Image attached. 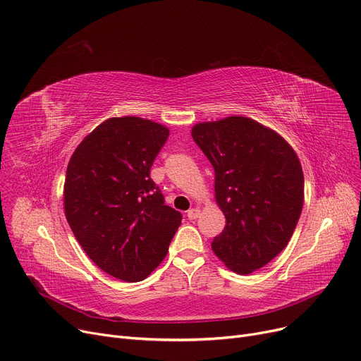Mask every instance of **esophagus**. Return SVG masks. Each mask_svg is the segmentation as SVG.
Segmentation results:
<instances>
[{
    "label": "esophagus",
    "instance_id": "34e87169",
    "mask_svg": "<svg viewBox=\"0 0 361 361\" xmlns=\"http://www.w3.org/2000/svg\"><path fill=\"white\" fill-rule=\"evenodd\" d=\"M199 214H200V211L197 208H192L187 211V216H189V219H196L199 216Z\"/></svg>",
    "mask_w": 361,
    "mask_h": 361
}]
</instances>
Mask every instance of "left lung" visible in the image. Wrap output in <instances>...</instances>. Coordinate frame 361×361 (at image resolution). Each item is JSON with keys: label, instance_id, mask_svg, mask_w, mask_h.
Segmentation results:
<instances>
[{"label": "left lung", "instance_id": "obj_1", "mask_svg": "<svg viewBox=\"0 0 361 361\" xmlns=\"http://www.w3.org/2000/svg\"><path fill=\"white\" fill-rule=\"evenodd\" d=\"M192 137L214 166L226 216L212 250L231 271L252 273L286 247L301 216L300 159L285 138L243 116L197 123Z\"/></svg>", "mask_w": 361, "mask_h": 361}]
</instances>
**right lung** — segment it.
<instances>
[{
  "label": "right lung",
  "mask_w": 361,
  "mask_h": 361,
  "mask_svg": "<svg viewBox=\"0 0 361 361\" xmlns=\"http://www.w3.org/2000/svg\"><path fill=\"white\" fill-rule=\"evenodd\" d=\"M169 135L137 116L111 118L76 147L65 180L66 219L107 274L145 280L162 262L183 215L165 205L150 168Z\"/></svg>",
  "instance_id": "add662e5"
}]
</instances>
